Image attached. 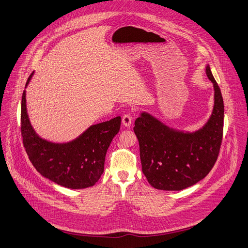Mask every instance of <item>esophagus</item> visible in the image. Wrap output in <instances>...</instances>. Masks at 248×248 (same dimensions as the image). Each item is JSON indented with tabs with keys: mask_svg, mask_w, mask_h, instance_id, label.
<instances>
[{
	"mask_svg": "<svg viewBox=\"0 0 248 248\" xmlns=\"http://www.w3.org/2000/svg\"><path fill=\"white\" fill-rule=\"evenodd\" d=\"M122 123L124 126L129 127L131 125V123H132V118L129 115H124L122 119Z\"/></svg>",
	"mask_w": 248,
	"mask_h": 248,
	"instance_id": "34e87169",
	"label": "esophagus"
}]
</instances>
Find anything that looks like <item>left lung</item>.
Returning a JSON list of instances; mask_svg holds the SVG:
<instances>
[{
	"label": "left lung",
	"mask_w": 248,
	"mask_h": 248,
	"mask_svg": "<svg viewBox=\"0 0 248 248\" xmlns=\"http://www.w3.org/2000/svg\"><path fill=\"white\" fill-rule=\"evenodd\" d=\"M206 74L214 86V107L208 122L195 131L168 126L147 111L136 120L142 172L155 189L180 191L197 184L214 167L223 129V100L210 65Z\"/></svg>",
	"instance_id": "left-lung-1"
}]
</instances>
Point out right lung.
<instances>
[{
  "label": "right lung",
  "instance_id": "1",
  "mask_svg": "<svg viewBox=\"0 0 248 248\" xmlns=\"http://www.w3.org/2000/svg\"><path fill=\"white\" fill-rule=\"evenodd\" d=\"M121 121V117H117L89 126L70 141L52 142L41 139L33 129L28 115L26 90L22 93L20 129L29 158L44 178L65 188L84 189L99 181L107 150L120 130Z\"/></svg>",
  "mask_w": 248,
  "mask_h": 248
}]
</instances>
